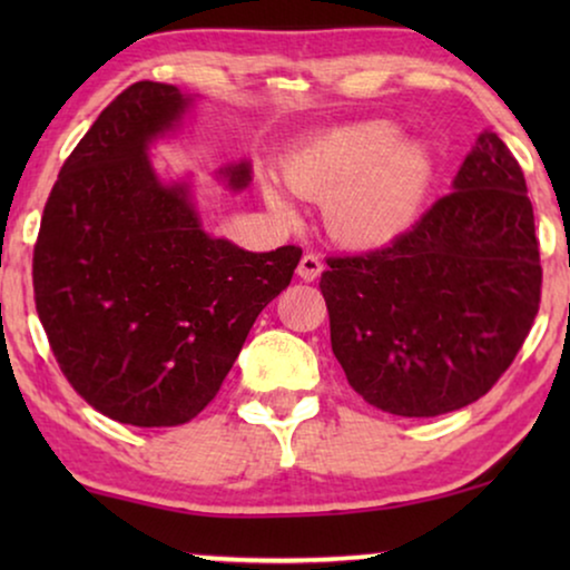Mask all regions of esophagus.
<instances>
[{
  "label": "esophagus",
  "instance_id": "esophagus-1",
  "mask_svg": "<svg viewBox=\"0 0 570 570\" xmlns=\"http://www.w3.org/2000/svg\"><path fill=\"white\" fill-rule=\"evenodd\" d=\"M322 269H324V264L316 254H303L298 262V269L295 272H298V277L306 279V283H314V279L322 275Z\"/></svg>",
  "mask_w": 570,
  "mask_h": 570
}]
</instances>
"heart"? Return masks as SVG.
<instances>
[{"label":"heart","instance_id":"1","mask_svg":"<svg viewBox=\"0 0 570 570\" xmlns=\"http://www.w3.org/2000/svg\"><path fill=\"white\" fill-rule=\"evenodd\" d=\"M435 160L420 139L386 119L342 124L311 137L285 163V181L303 199L326 202V228L340 244L381 248L407 236L431 194ZM264 199L293 220V202L275 184Z\"/></svg>","mask_w":570,"mask_h":570}]
</instances>
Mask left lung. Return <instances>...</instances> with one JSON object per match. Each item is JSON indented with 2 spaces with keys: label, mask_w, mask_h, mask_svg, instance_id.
Listing matches in <instances>:
<instances>
[{
  "label": "left lung",
  "mask_w": 570,
  "mask_h": 570,
  "mask_svg": "<svg viewBox=\"0 0 570 570\" xmlns=\"http://www.w3.org/2000/svg\"><path fill=\"white\" fill-rule=\"evenodd\" d=\"M451 186L394 244L330 256L318 283L350 386L392 415L478 402L540 311L532 202L495 131H482Z\"/></svg>",
  "instance_id": "8db88e82"
}]
</instances>
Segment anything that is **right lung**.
I'll return each instance as SVG.
<instances>
[{
  "label": "right lung",
  "mask_w": 570,
  "mask_h": 570,
  "mask_svg": "<svg viewBox=\"0 0 570 570\" xmlns=\"http://www.w3.org/2000/svg\"><path fill=\"white\" fill-rule=\"evenodd\" d=\"M194 104L135 82L59 170L33 248L36 311L61 373L90 407L137 428L197 417L256 316L291 285L298 246L246 252L202 228L189 184H163L150 145ZM228 189L252 163L220 168Z\"/></svg>",
  "instance_id": "add662e5"
}]
</instances>
